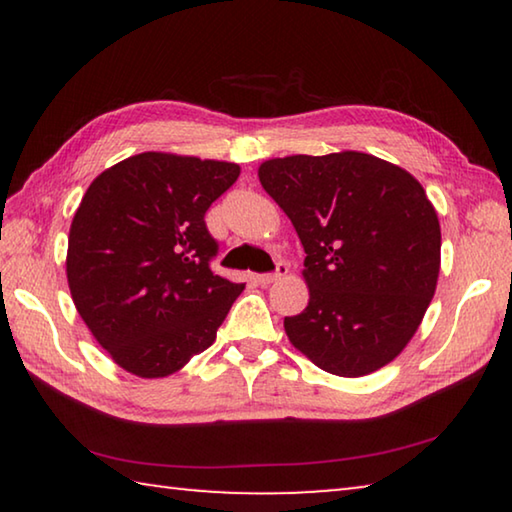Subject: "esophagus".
<instances>
[{
	"instance_id": "34e87169",
	"label": "esophagus",
	"mask_w": 512,
	"mask_h": 512,
	"mask_svg": "<svg viewBox=\"0 0 512 512\" xmlns=\"http://www.w3.org/2000/svg\"><path fill=\"white\" fill-rule=\"evenodd\" d=\"M289 273V266L284 264V262H277L275 264V271H271V273H259L257 275V282L262 284V287H268V284H273L275 280H280V277H284Z\"/></svg>"
}]
</instances>
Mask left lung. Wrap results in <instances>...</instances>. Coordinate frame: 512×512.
<instances>
[{
  "label": "left lung",
  "mask_w": 512,
  "mask_h": 512,
  "mask_svg": "<svg viewBox=\"0 0 512 512\" xmlns=\"http://www.w3.org/2000/svg\"><path fill=\"white\" fill-rule=\"evenodd\" d=\"M259 183L305 248L309 305L284 318L318 368L361 377L411 341L440 271L438 214L411 173L343 151L266 160Z\"/></svg>",
  "instance_id": "obj_1"
}]
</instances>
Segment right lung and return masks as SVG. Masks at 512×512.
<instances>
[{"instance_id": "obj_1", "label": "right lung", "mask_w": 512, "mask_h": 512, "mask_svg": "<svg viewBox=\"0 0 512 512\" xmlns=\"http://www.w3.org/2000/svg\"><path fill=\"white\" fill-rule=\"evenodd\" d=\"M232 162L140 153L103 171L69 228L67 282L94 339L137 377H167L210 348L244 284L212 271L205 212Z\"/></svg>"}]
</instances>
